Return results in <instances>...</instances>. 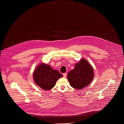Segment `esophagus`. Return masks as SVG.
Listing matches in <instances>:
<instances>
[{
    "label": "esophagus",
    "instance_id": "1",
    "mask_svg": "<svg viewBox=\"0 0 124 124\" xmlns=\"http://www.w3.org/2000/svg\"><path fill=\"white\" fill-rule=\"evenodd\" d=\"M67 73H64V74H63V77H64V78H66V77H67Z\"/></svg>",
    "mask_w": 124,
    "mask_h": 124
}]
</instances>
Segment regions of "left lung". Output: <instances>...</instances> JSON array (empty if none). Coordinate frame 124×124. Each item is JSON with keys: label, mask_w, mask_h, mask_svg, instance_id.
<instances>
[{"label": "left lung", "mask_w": 124, "mask_h": 124, "mask_svg": "<svg viewBox=\"0 0 124 124\" xmlns=\"http://www.w3.org/2000/svg\"><path fill=\"white\" fill-rule=\"evenodd\" d=\"M94 77V72L92 66L84 58L76 63L75 68L70 70L67 75L70 85L78 90L82 89L89 85Z\"/></svg>", "instance_id": "left-lung-1"}]
</instances>
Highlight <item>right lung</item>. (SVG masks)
<instances>
[{
  "instance_id": "add662e5",
  "label": "right lung",
  "mask_w": 124,
  "mask_h": 124,
  "mask_svg": "<svg viewBox=\"0 0 124 124\" xmlns=\"http://www.w3.org/2000/svg\"><path fill=\"white\" fill-rule=\"evenodd\" d=\"M63 75L49 65L41 63L35 69L33 74L34 82L42 89L49 90L54 87L57 80Z\"/></svg>"
}]
</instances>
